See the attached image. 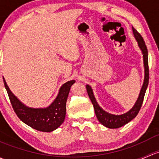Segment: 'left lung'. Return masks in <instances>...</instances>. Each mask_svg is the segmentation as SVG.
I'll return each mask as SVG.
<instances>
[{"label":"left lung","mask_w":159,"mask_h":159,"mask_svg":"<svg viewBox=\"0 0 159 159\" xmlns=\"http://www.w3.org/2000/svg\"><path fill=\"white\" fill-rule=\"evenodd\" d=\"M133 31L134 36L138 42V44L139 48L141 49L142 52L143 53V59H144V66H145V81L144 84H143V88H142L141 91H140L139 97L138 100H137L135 106L132 108L129 111L127 112L126 113H124L123 115H119V116H116V115H112L110 113H107L104 110H103L99 107V105L97 103L96 100H95L94 96L93 94L92 89L89 85H87V91H88V96H89L91 101L92 102V104L94 108L95 114H96L97 118L99 120L100 123L103 124V126H106L107 128L110 129H116L120 128L121 126H124L125 124L128 123L129 122L131 121L132 120L134 119L137 116V114L139 112L141 107L143 105V100H144L145 93H146L147 87L148 84V80H149V68H148V50H147L146 45L145 43L144 39L142 37L140 33L133 27Z\"/></svg>","instance_id":"left-lung-1"}]
</instances>
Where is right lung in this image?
I'll return each mask as SVG.
<instances>
[{"mask_svg": "<svg viewBox=\"0 0 159 159\" xmlns=\"http://www.w3.org/2000/svg\"><path fill=\"white\" fill-rule=\"evenodd\" d=\"M75 80L65 83L60 88L54 102L45 109H33L24 106L10 91L4 79L5 88L16 116L30 127L41 132H52L64 122L66 113V101Z\"/></svg>", "mask_w": 159, "mask_h": 159, "instance_id": "right-lung-1", "label": "right lung"}]
</instances>
